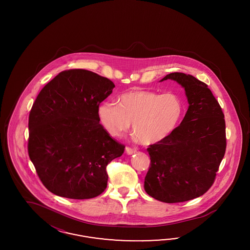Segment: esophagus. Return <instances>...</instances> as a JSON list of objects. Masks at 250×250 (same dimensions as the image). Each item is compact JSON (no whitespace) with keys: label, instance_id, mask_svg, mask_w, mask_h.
<instances>
[{"label":"esophagus","instance_id":"1","mask_svg":"<svg viewBox=\"0 0 250 250\" xmlns=\"http://www.w3.org/2000/svg\"><path fill=\"white\" fill-rule=\"evenodd\" d=\"M125 152H126V154L127 155H133V154H135L136 153V149H134V148H131V147H125Z\"/></svg>","mask_w":250,"mask_h":250}]
</instances>
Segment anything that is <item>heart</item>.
<instances>
[{
    "label": "heart",
    "mask_w": 250,
    "mask_h": 250,
    "mask_svg": "<svg viewBox=\"0 0 250 250\" xmlns=\"http://www.w3.org/2000/svg\"><path fill=\"white\" fill-rule=\"evenodd\" d=\"M184 107L171 92L159 94L143 90L124 93L118 105L104 103L99 106L100 124L112 136L128 131L133 122L136 140L146 146L159 144L170 136L182 121Z\"/></svg>",
    "instance_id": "heart-1"
}]
</instances>
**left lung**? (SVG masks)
Instances as JSON below:
<instances>
[{
	"label": "left lung",
	"mask_w": 250,
	"mask_h": 250,
	"mask_svg": "<svg viewBox=\"0 0 250 250\" xmlns=\"http://www.w3.org/2000/svg\"><path fill=\"white\" fill-rule=\"evenodd\" d=\"M172 80L185 91L189 107L181 125L164 141L151 145L145 178L146 192L174 204L202 196L214 182L227 147L225 115L207 85L195 77L174 72Z\"/></svg>",
	"instance_id": "left-lung-1"
}]
</instances>
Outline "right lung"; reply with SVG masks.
I'll list each match as a JSON object with an SVG mask.
<instances>
[{
  "label": "right lung",
  "instance_id": "obj_1",
  "mask_svg": "<svg viewBox=\"0 0 250 250\" xmlns=\"http://www.w3.org/2000/svg\"><path fill=\"white\" fill-rule=\"evenodd\" d=\"M114 87L90 70L69 69L39 92L29 114L28 154L54 194L83 200L106 189V167L125 150L98 118L100 104Z\"/></svg>",
  "mask_w": 250,
  "mask_h": 250
}]
</instances>
